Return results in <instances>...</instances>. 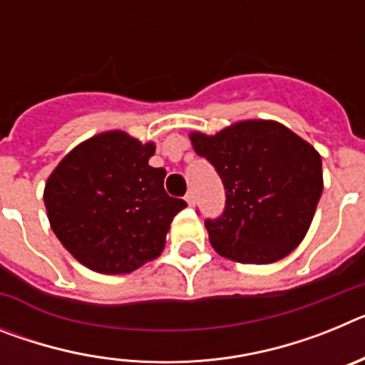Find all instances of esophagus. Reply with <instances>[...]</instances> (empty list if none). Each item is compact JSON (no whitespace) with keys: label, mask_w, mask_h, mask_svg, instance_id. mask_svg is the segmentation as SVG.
<instances>
[{"label":"esophagus","mask_w":365,"mask_h":365,"mask_svg":"<svg viewBox=\"0 0 365 365\" xmlns=\"http://www.w3.org/2000/svg\"><path fill=\"white\" fill-rule=\"evenodd\" d=\"M186 202H188V205L190 206H193V205H195V195H193V192H192V190H190V192L188 193H186Z\"/></svg>","instance_id":"obj_1"}]
</instances>
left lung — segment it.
Instances as JSON below:
<instances>
[{"label":"left lung","instance_id":"obj_1","mask_svg":"<svg viewBox=\"0 0 365 365\" xmlns=\"http://www.w3.org/2000/svg\"><path fill=\"white\" fill-rule=\"evenodd\" d=\"M195 153L225 185L221 217L205 222L215 252L237 263L283 259L309 232L324 190L320 153L276 120H240L215 135L192 131Z\"/></svg>","mask_w":365,"mask_h":365}]
</instances>
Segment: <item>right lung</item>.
Instances as JSON below:
<instances>
[{"label":"right lung","instance_id":"right-lung-1","mask_svg":"<svg viewBox=\"0 0 365 365\" xmlns=\"http://www.w3.org/2000/svg\"><path fill=\"white\" fill-rule=\"evenodd\" d=\"M153 153L155 143L104 131L73 148L45 182L51 228L87 269L130 274L164 250L186 202L168 195L166 170L148 164Z\"/></svg>","mask_w":365,"mask_h":365}]
</instances>
